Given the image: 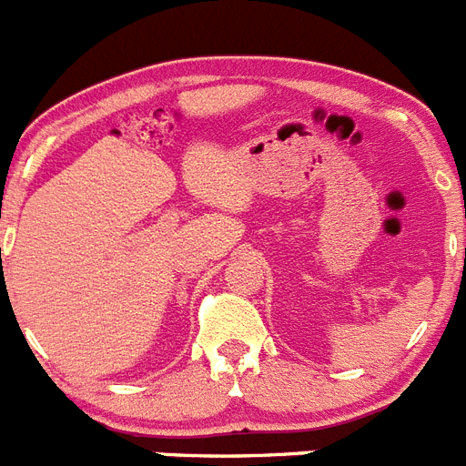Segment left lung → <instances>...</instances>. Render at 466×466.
<instances>
[{"mask_svg": "<svg viewBox=\"0 0 466 466\" xmlns=\"http://www.w3.org/2000/svg\"><path fill=\"white\" fill-rule=\"evenodd\" d=\"M464 257H466V252H464Z\"/></svg>", "mask_w": 466, "mask_h": 466, "instance_id": "1", "label": "left lung"}]
</instances>
